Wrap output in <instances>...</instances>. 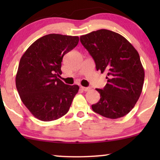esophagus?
Segmentation results:
<instances>
[{
	"label": "esophagus",
	"mask_w": 160,
	"mask_h": 160,
	"mask_svg": "<svg viewBox=\"0 0 160 160\" xmlns=\"http://www.w3.org/2000/svg\"><path fill=\"white\" fill-rule=\"evenodd\" d=\"M81 89H82V90L85 91V92L89 91V89H90V88H89V87H81Z\"/></svg>",
	"instance_id": "34e87169"
}]
</instances>
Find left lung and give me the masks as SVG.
<instances>
[{
    "label": "left lung",
    "mask_w": 160,
    "mask_h": 160,
    "mask_svg": "<svg viewBox=\"0 0 160 160\" xmlns=\"http://www.w3.org/2000/svg\"><path fill=\"white\" fill-rule=\"evenodd\" d=\"M81 43L95 60L97 71L107 73V84L96 89L100 99L92 106L95 113L118 119L130 112L141 96L144 69L138 52L117 32L101 29L83 35Z\"/></svg>",
    "instance_id": "8db88e82"
}]
</instances>
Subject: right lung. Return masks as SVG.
Listing matches in <instances>:
<instances>
[{
    "label": "right lung",
    "instance_id": "1",
    "mask_svg": "<svg viewBox=\"0 0 160 160\" xmlns=\"http://www.w3.org/2000/svg\"><path fill=\"white\" fill-rule=\"evenodd\" d=\"M78 36L49 34L28 47L19 61L16 87L24 105L35 117L53 121L66 114L79 89L65 84L62 74L63 56L78 44Z\"/></svg>",
    "mask_w": 160,
    "mask_h": 160
}]
</instances>
